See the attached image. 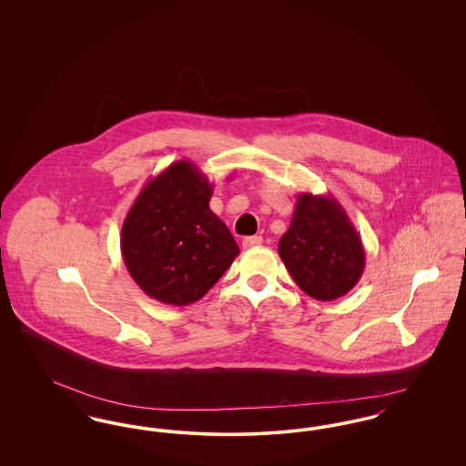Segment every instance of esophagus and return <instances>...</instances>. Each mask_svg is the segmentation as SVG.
Listing matches in <instances>:
<instances>
[{
	"label": "esophagus",
	"instance_id": "1",
	"mask_svg": "<svg viewBox=\"0 0 466 466\" xmlns=\"http://www.w3.org/2000/svg\"><path fill=\"white\" fill-rule=\"evenodd\" d=\"M262 243H264V239L260 236H249V238H244L243 248L244 249H251V248H257Z\"/></svg>",
	"mask_w": 466,
	"mask_h": 466
}]
</instances>
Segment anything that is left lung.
Masks as SVG:
<instances>
[{"label": "left lung", "mask_w": 466, "mask_h": 466, "mask_svg": "<svg viewBox=\"0 0 466 466\" xmlns=\"http://www.w3.org/2000/svg\"><path fill=\"white\" fill-rule=\"evenodd\" d=\"M278 253L299 289L323 302L355 289L365 268L360 234L332 194H299Z\"/></svg>", "instance_id": "8db88e82"}]
</instances>
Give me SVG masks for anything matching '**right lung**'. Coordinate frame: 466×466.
<instances>
[{
    "label": "right lung",
    "mask_w": 466,
    "mask_h": 466,
    "mask_svg": "<svg viewBox=\"0 0 466 466\" xmlns=\"http://www.w3.org/2000/svg\"><path fill=\"white\" fill-rule=\"evenodd\" d=\"M213 183L190 160L173 162L141 188L122 223L120 249L148 297L167 306L194 304L239 255L230 230L209 209Z\"/></svg>",
    "instance_id": "add662e5"
}]
</instances>
